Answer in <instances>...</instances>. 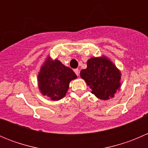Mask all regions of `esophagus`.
<instances>
[{"label":"esophagus","instance_id":"obj_1","mask_svg":"<svg viewBox=\"0 0 148 148\" xmlns=\"http://www.w3.org/2000/svg\"><path fill=\"white\" fill-rule=\"evenodd\" d=\"M74 71V72H75V74H77V76H79V70L78 69H75Z\"/></svg>","mask_w":148,"mask_h":148}]
</instances>
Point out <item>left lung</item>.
I'll use <instances>...</instances> for the list:
<instances>
[{
	"label": "left lung",
	"instance_id": "8db88e82",
	"mask_svg": "<svg viewBox=\"0 0 148 148\" xmlns=\"http://www.w3.org/2000/svg\"><path fill=\"white\" fill-rule=\"evenodd\" d=\"M80 76L92 89V93L97 98L107 100L120 87L121 74L107 58H92L87 62V68L82 69Z\"/></svg>",
	"mask_w": 148,
	"mask_h": 148
}]
</instances>
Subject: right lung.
I'll use <instances>...</instances> for the list:
<instances>
[{
    "label": "right lung",
    "mask_w": 148,
    "mask_h": 148,
    "mask_svg": "<svg viewBox=\"0 0 148 148\" xmlns=\"http://www.w3.org/2000/svg\"><path fill=\"white\" fill-rule=\"evenodd\" d=\"M77 77L69 67L48 58L38 73V87L44 96L51 100H59L65 96L70 82Z\"/></svg>",
    "instance_id": "obj_1"
}]
</instances>
